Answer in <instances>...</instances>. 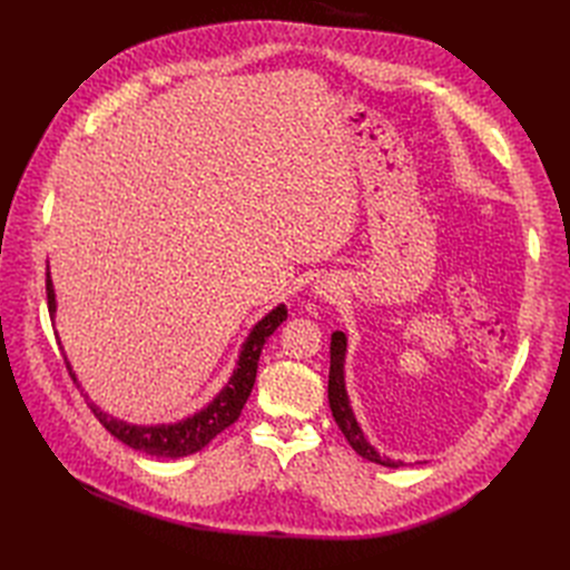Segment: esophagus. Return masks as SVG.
<instances>
[{"instance_id":"obj_1","label":"esophagus","mask_w":570,"mask_h":570,"mask_svg":"<svg viewBox=\"0 0 570 570\" xmlns=\"http://www.w3.org/2000/svg\"><path fill=\"white\" fill-rule=\"evenodd\" d=\"M335 291H337V286H335L331 279H327V277L316 279V284H314V288H312V293H314L316 297H333Z\"/></svg>"}]
</instances>
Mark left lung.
<instances>
[{
  "label": "left lung",
  "mask_w": 570,
  "mask_h": 570,
  "mask_svg": "<svg viewBox=\"0 0 570 570\" xmlns=\"http://www.w3.org/2000/svg\"><path fill=\"white\" fill-rule=\"evenodd\" d=\"M346 346H348L346 333L335 331L333 337H331V376H327V402H331V411H333L335 423L340 425L342 434L346 436V441L351 443L353 451L361 458H365L374 464H381V466H391V469L404 466L402 460H391L387 455H381L376 448L367 441L361 423L355 421V413L351 409V400H348V393H346V379H344Z\"/></svg>",
  "instance_id": "obj_1"
}]
</instances>
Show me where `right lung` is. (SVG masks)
<instances>
[{
  "instance_id": "obj_1",
  "label": "right lung",
  "mask_w": 570,
  "mask_h": 570,
  "mask_svg": "<svg viewBox=\"0 0 570 570\" xmlns=\"http://www.w3.org/2000/svg\"><path fill=\"white\" fill-rule=\"evenodd\" d=\"M46 293H48V312L50 318L55 321V312H57V301H55V286L50 279V269L46 273ZM288 309L286 305H277L275 309H269L254 327L249 331L247 340L239 346L237 353V363L233 367L230 379L226 381V385L222 391L213 397V402H207L200 411H196L194 415L183 417L177 423H159V425H134L127 421H119V417L108 415L106 411H101L95 402H89L87 393L85 400L92 409V413L99 417V423L122 443H127L134 451L147 453L153 458H164V460H177V458H187L194 455L198 451L213 441L217 434H222L226 428H230L239 411L247 404L252 387L256 381V370H258V355L265 346V340L273 335L277 327L286 321ZM59 348L65 353L62 342H59V335L55 333ZM67 361V370L71 374V379L76 381L78 387H82L78 383V376L69 363V357L65 353Z\"/></svg>"
}]
</instances>
